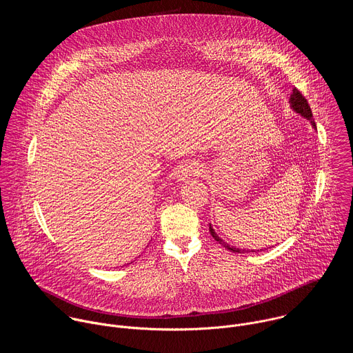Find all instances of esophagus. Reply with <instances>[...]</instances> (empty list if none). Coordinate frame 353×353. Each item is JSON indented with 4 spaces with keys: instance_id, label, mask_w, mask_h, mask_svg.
Instances as JSON below:
<instances>
[{
    "instance_id": "1",
    "label": "esophagus",
    "mask_w": 353,
    "mask_h": 353,
    "mask_svg": "<svg viewBox=\"0 0 353 353\" xmlns=\"http://www.w3.org/2000/svg\"><path fill=\"white\" fill-rule=\"evenodd\" d=\"M204 169L203 166H201L199 163H195V162H187L184 163L183 166H180L177 170H176V180L183 183V181H187L190 180L191 177H195V176H201L203 174Z\"/></svg>"
}]
</instances>
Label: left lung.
<instances>
[{"instance_id":"left-lung-1","label":"left lung","mask_w":353,"mask_h":353,"mask_svg":"<svg viewBox=\"0 0 353 353\" xmlns=\"http://www.w3.org/2000/svg\"><path fill=\"white\" fill-rule=\"evenodd\" d=\"M289 105H290V109L293 110V112H296L297 114H300L301 117H305V119H307L310 123H312V125H313V128L316 130V123H314V120H313V113H312V109H310V106H309V103H307V100L305 99V96L301 94L296 88L293 89V93L290 94V97H289ZM210 232H211V234H212V237L219 243V244H222L225 248H228V250H230V251H233V253H248L250 250H241V248H237V247H234V245H230V244H228L226 241H223L216 233H215V229L211 226V223H210ZM254 253V251H261V250H251Z\"/></svg>"}]
</instances>
